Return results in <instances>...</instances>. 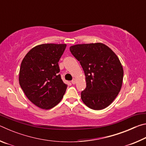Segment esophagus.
Masks as SVG:
<instances>
[{
  "label": "esophagus",
  "mask_w": 146,
  "mask_h": 146,
  "mask_svg": "<svg viewBox=\"0 0 146 146\" xmlns=\"http://www.w3.org/2000/svg\"><path fill=\"white\" fill-rule=\"evenodd\" d=\"M71 83L73 84H76V79L73 78L72 80H71Z\"/></svg>",
  "instance_id": "34e87169"
}]
</instances>
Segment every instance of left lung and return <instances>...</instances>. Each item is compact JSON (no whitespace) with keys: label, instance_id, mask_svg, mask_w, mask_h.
Instances as JSON below:
<instances>
[{"label":"left lung","instance_id":"1","mask_svg":"<svg viewBox=\"0 0 146 146\" xmlns=\"http://www.w3.org/2000/svg\"><path fill=\"white\" fill-rule=\"evenodd\" d=\"M70 49L85 73L86 88L81 92L83 102L94 110L107 108L122 87L123 71L118 56L102 43L77 44Z\"/></svg>","mask_w":146,"mask_h":146}]
</instances>
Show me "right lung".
<instances>
[{"mask_svg": "<svg viewBox=\"0 0 146 146\" xmlns=\"http://www.w3.org/2000/svg\"><path fill=\"white\" fill-rule=\"evenodd\" d=\"M66 44H44L32 48L22 61L19 84L28 99L44 110L60 102L67 85L58 73Z\"/></svg>", "mask_w": 146, "mask_h": 146, "instance_id": "1", "label": "right lung"}]
</instances>
